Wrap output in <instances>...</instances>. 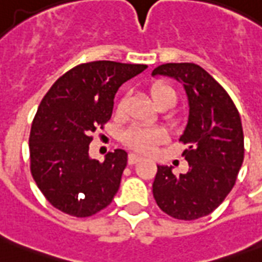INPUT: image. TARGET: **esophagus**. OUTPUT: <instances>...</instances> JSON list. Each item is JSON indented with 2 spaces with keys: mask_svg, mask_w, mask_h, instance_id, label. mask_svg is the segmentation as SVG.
Wrapping results in <instances>:
<instances>
[{
  "mask_svg": "<svg viewBox=\"0 0 262 262\" xmlns=\"http://www.w3.org/2000/svg\"><path fill=\"white\" fill-rule=\"evenodd\" d=\"M143 159L141 156L136 155V154H129V156H127V163L129 164H136L137 162H140V160Z\"/></svg>",
  "mask_w": 262,
  "mask_h": 262,
  "instance_id": "1",
  "label": "esophagus"
}]
</instances>
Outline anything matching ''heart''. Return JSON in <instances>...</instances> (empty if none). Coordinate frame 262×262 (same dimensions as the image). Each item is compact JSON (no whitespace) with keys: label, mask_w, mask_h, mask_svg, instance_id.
<instances>
[{"label":"heart","mask_w":262,"mask_h":262,"mask_svg":"<svg viewBox=\"0 0 262 262\" xmlns=\"http://www.w3.org/2000/svg\"><path fill=\"white\" fill-rule=\"evenodd\" d=\"M174 94V90L163 84H155L152 87V95L158 102L164 95ZM175 95V94H174ZM123 110V102L118 104V111ZM167 140V132L162 127L145 126V125H132L122 133L123 144L130 149L141 154H151L158 145Z\"/></svg>","instance_id":"1"}]
</instances>
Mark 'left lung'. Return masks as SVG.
I'll return each instance as SVG.
<instances>
[{
    "label": "left lung",
    "mask_w": 262,
    "mask_h": 262,
    "mask_svg": "<svg viewBox=\"0 0 262 262\" xmlns=\"http://www.w3.org/2000/svg\"><path fill=\"white\" fill-rule=\"evenodd\" d=\"M152 75L174 77L189 99V119L179 143L189 163L186 174L158 166L152 185L158 207L178 220L213 212L231 191L244 162V129L232 99L203 68L190 62L164 63Z\"/></svg>",
    "instance_id": "8db88e82"
}]
</instances>
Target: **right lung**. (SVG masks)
<instances>
[{"mask_svg": "<svg viewBox=\"0 0 262 262\" xmlns=\"http://www.w3.org/2000/svg\"><path fill=\"white\" fill-rule=\"evenodd\" d=\"M147 68L114 61L80 63L45 95L31 125L30 168L53 207L88 217L110 205L127 154L115 149L103 162L91 159L92 133L110 121L118 88Z\"/></svg>", "mask_w": 262, "mask_h": 262, "instance_id": "obj_1", "label": "right lung"}]
</instances>
